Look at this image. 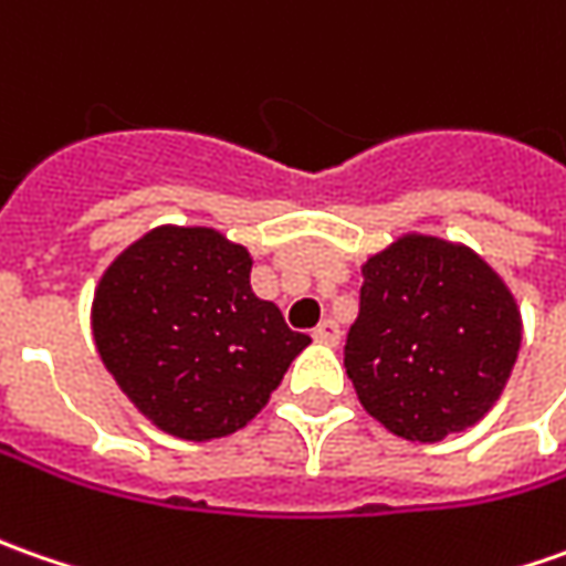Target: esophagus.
I'll return each mask as SVG.
<instances>
[{
    "label": "esophagus",
    "mask_w": 566,
    "mask_h": 566,
    "mask_svg": "<svg viewBox=\"0 0 566 566\" xmlns=\"http://www.w3.org/2000/svg\"><path fill=\"white\" fill-rule=\"evenodd\" d=\"M313 338L319 344H328V347H335V344L342 342V328H338V322L335 319H322L316 328H313Z\"/></svg>",
    "instance_id": "34e87169"
}]
</instances>
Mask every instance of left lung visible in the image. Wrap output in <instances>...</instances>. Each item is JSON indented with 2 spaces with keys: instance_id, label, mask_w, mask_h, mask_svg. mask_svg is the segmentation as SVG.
Segmentation results:
<instances>
[{
  "instance_id": "obj_1",
  "label": "left lung",
  "mask_w": 566,
  "mask_h": 566,
  "mask_svg": "<svg viewBox=\"0 0 566 566\" xmlns=\"http://www.w3.org/2000/svg\"><path fill=\"white\" fill-rule=\"evenodd\" d=\"M363 269L344 366L363 410L407 441L476 426L514 373L523 316L507 282L460 241L407 231Z\"/></svg>"
}]
</instances>
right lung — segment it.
I'll use <instances>...</instances> for the list:
<instances>
[{
  "label": "right lung",
  "instance_id": "obj_1",
  "mask_svg": "<svg viewBox=\"0 0 566 566\" xmlns=\"http://www.w3.org/2000/svg\"><path fill=\"white\" fill-rule=\"evenodd\" d=\"M253 256L206 224H159L127 244L93 291L96 350L127 400L168 436L244 429L310 335L250 287Z\"/></svg>",
  "mask_w": 566,
  "mask_h": 566
}]
</instances>
